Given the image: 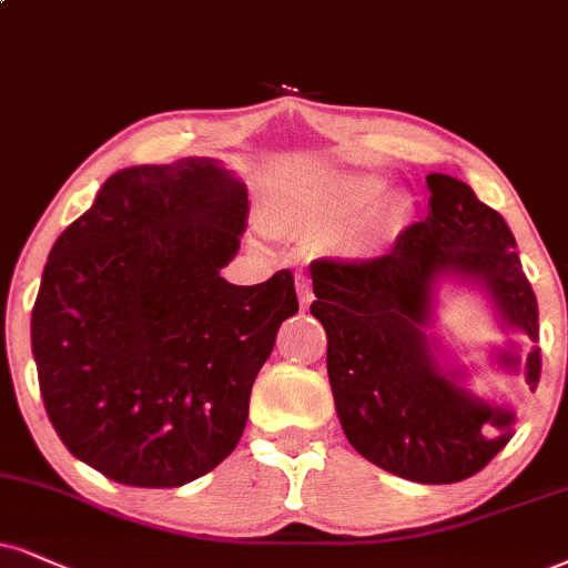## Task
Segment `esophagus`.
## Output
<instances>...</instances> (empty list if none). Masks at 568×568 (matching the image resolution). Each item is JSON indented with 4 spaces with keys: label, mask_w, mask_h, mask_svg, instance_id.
<instances>
[{
    "label": "esophagus",
    "mask_w": 568,
    "mask_h": 568,
    "mask_svg": "<svg viewBox=\"0 0 568 568\" xmlns=\"http://www.w3.org/2000/svg\"><path fill=\"white\" fill-rule=\"evenodd\" d=\"M297 297H300V305L311 307L313 290H311V278L307 276H297Z\"/></svg>",
    "instance_id": "esophagus-1"
}]
</instances>
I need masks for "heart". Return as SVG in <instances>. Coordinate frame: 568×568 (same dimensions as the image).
I'll return each mask as SVG.
<instances>
[{"label":"heart","mask_w":568,"mask_h":568,"mask_svg":"<svg viewBox=\"0 0 568 568\" xmlns=\"http://www.w3.org/2000/svg\"><path fill=\"white\" fill-rule=\"evenodd\" d=\"M358 219L342 242L347 257H366L400 234L408 207L397 194H387L379 176H321L282 189L265 210V221L276 234L324 236Z\"/></svg>","instance_id":"b5f03b06"}]
</instances>
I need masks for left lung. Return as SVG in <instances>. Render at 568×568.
Instances as JSON below:
<instances>
[{"label":"left lung","instance_id":"1","mask_svg":"<svg viewBox=\"0 0 568 568\" xmlns=\"http://www.w3.org/2000/svg\"><path fill=\"white\" fill-rule=\"evenodd\" d=\"M429 215L397 236L387 255L363 263L311 265V313L326 328V371L349 445L395 477L453 485L481 471L514 437L510 403L466 387V371L445 366L432 337L445 284L481 295L500 328L540 339L537 297L498 210L464 181L429 173ZM508 374L540 382V347L519 358L498 349Z\"/></svg>","mask_w":568,"mask_h":568}]
</instances>
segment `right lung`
Segmentation results:
<instances>
[{
  "mask_svg": "<svg viewBox=\"0 0 568 568\" xmlns=\"http://www.w3.org/2000/svg\"><path fill=\"white\" fill-rule=\"evenodd\" d=\"M247 186L213 158L123 168L49 252L31 347L54 432L129 487H181L240 443L250 392L295 276H221L247 229Z\"/></svg>",
  "mask_w": 568,
  "mask_h": 568,
  "instance_id": "add662e5",
  "label": "right lung"
}]
</instances>
